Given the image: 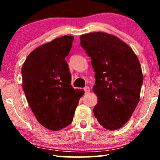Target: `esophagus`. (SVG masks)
I'll use <instances>...</instances> for the list:
<instances>
[{
    "instance_id": "esophagus-1",
    "label": "esophagus",
    "mask_w": 160,
    "mask_h": 160,
    "mask_svg": "<svg viewBox=\"0 0 160 160\" xmlns=\"http://www.w3.org/2000/svg\"><path fill=\"white\" fill-rule=\"evenodd\" d=\"M84 90H85V94L88 93L89 92H90V88L87 86V87H85V88H84Z\"/></svg>"
}]
</instances>
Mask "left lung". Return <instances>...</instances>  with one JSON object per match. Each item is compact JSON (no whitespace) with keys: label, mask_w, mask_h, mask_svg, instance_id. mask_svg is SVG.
<instances>
[{"label":"left lung","mask_w":160,"mask_h":160,"mask_svg":"<svg viewBox=\"0 0 160 160\" xmlns=\"http://www.w3.org/2000/svg\"><path fill=\"white\" fill-rule=\"evenodd\" d=\"M80 45L91 58L95 72L94 116L104 128H121L140 100L143 75L138 58L128 44L105 32L81 35Z\"/></svg>","instance_id":"left-lung-1"}]
</instances>
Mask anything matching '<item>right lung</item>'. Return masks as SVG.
Wrapping results in <instances>:
<instances>
[{
	"label": "right lung",
	"mask_w": 160,
	"mask_h": 160,
	"mask_svg": "<svg viewBox=\"0 0 160 160\" xmlns=\"http://www.w3.org/2000/svg\"><path fill=\"white\" fill-rule=\"evenodd\" d=\"M74 37L65 35L41 45L29 54L22 67V88L39 123L59 131L72 122L84 91L74 90L65 58Z\"/></svg>",
	"instance_id": "1"
}]
</instances>
